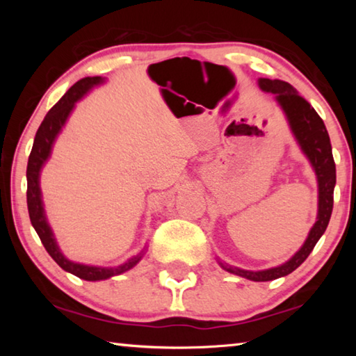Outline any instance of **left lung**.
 <instances>
[{
  "label": "left lung",
  "instance_id": "8db88e82",
  "mask_svg": "<svg viewBox=\"0 0 356 356\" xmlns=\"http://www.w3.org/2000/svg\"><path fill=\"white\" fill-rule=\"evenodd\" d=\"M259 88L264 92H270L275 95L276 104L284 113L287 119L289 129H291L295 141L309 160L312 170L317 177V218L314 226L306 237L305 243L295 254L278 267H272L267 270H243L216 259L221 268L232 275H238L250 281H273L292 273L306 261V257L314 250L318 238L323 236L325 229L330 222L331 212H333V191L336 185V165L331 152V143L327 127L323 120L316 113L308 102L301 95H298L297 89L292 84L281 80H270V78H259Z\"/></svg>",
  "mask_w": 356,
  "mask_h": 356
}]
</instances>
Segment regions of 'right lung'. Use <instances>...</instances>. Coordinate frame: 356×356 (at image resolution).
Segmentation results:
<instances>
[{"mask_svg":"<svg viewBox=\"0 0 356 356\" xmlns=\"http://www.w3.org/2000/svg\"><path fill=\"white\" fill-rule=\"evenodd\" d=\"M105 83V78L102 76H86L83 80L76 81L67 92L63 95V99L47 113L45 119L42 120L40 127L35 134L34 144L28 159V168H26V180H28V190H26V202H28V212L31 225L38 232L42 245L45 246L48 254L53 257L59 267L65 272L78 276V278L86 281H102L108 280L111 276H118L120 273L127 272V270L134 268L135 265L141 261L143 256L146 254L147 246L138 252L136 256L130 257L124 264L118 265V267H97V265H86L80 262H74L63 254L59 250V245L53 234L50 222L47 220L44 201H42V191H40V172L42 168L50 159L53 144H55L58 135L61 134L63 127L67 122L69 116L74 111L75 104L81 100L92 88L100 86Z\"/></svg>","mask_w":356,"mask_h":356,"instance_id":"1","label":"right lung"}]
</instances>
